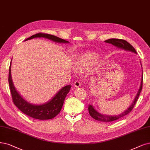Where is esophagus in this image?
Returning a JSON list of instances; mask_svg holds the SVG:
<instances>
[{
	"label": "esophagus",
	"instance_id": "1",
	"mask_svg": "<svg viewBox=\"0 0 150 150\" xmlns=\"http://www.w3.org/2000/svg\"><path fill=\"white\" fill-rule=\"evenodd\" d=\"M74 86L76 87H79L80 86H81V82L79 81H75L74 83Z\"/></svg>",
	"mask_w": 150,
	"mask_h": 150
}]
</instances>
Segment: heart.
I'll return each instance as SVG.
<instances>
[{
	"instance_id": "obj_1",
	"label": "heart",
	"mask_w": 150,
	"mask_h": 150,
	"mask_svg": "<svg viewBox=\"0 0 150 150\" xmlns=\"http://www.w3.org/2000/svg\"><path fill=\"white\" fill-rule=\"evenodd\" d=\"M97 57L91 53H87L77 59L76 66L79 69H87L97 60Z\"/></svg>"
}]
</instances>
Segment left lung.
<instances>
[{
    "label": "left lung",
    "instance_id": "1",
    "mask_svg": "<svg viewBox=\"0 0 150 150\" xmlns=\"http://www.w3.org/2000/svg\"><path fill=\"white\" fill-rule=\"evenodd\" d=\"M105 42L106 43L111 44L112 45L117 47V48H119V49H122L125 50L130 51V52H132L134 53H137V52L134 48V47L132 45H130L128 42H127L125 40L119 39H108V40H105ZM142 86H143V73H142V77L140 87L139 91H138V92L137 93V95L135 96V98L134 101L132 102V103L131 104V105H130V106L125 111H124V112H122L121 114H119V115H114V116L103 115V114H101V113L98 112V111H96L93 108L92 105H89L88 110V112L90 114V115H91L93 119H95V120H97V121H101V122H105L116 121L118 119H120V118L124 117V116H126L130 112L132 111V109H133V108L134 107L138 98H139L140 93L142 90Z\"/></svg>",
    "mask_w": 150,
    "mask_h": 150
}]
</instances>
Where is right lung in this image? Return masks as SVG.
Returning a JSON list of instances; mask_svg holds the SVG:
<instances>
[{
  "label": "right lung",
  "instance_id": "1",
  "mask_svg": "<svg viewBox=\"0 0 150 150\" xmlns=\"http://www.w3.org/2000/svg\"><path fill=\"white\" fill-rule=\"evenodd\" d=\"M36 38H44L59 43H69L68 41L59 38L55 35L41 33L32 35V36L26 39L25 41ZM8 83L13 102L15 105L25 115L34 119H40V120L52 119L55 117L60 112L65 97H67V94L70 91V88H71V85H68L62 87L55 95L54 97L42 105L30 103L23 98L14 87L11 76V63L9 68Z\"/></svg>",
  "mask_w": 150,
  "mask_h": 150
}]
</instances>
